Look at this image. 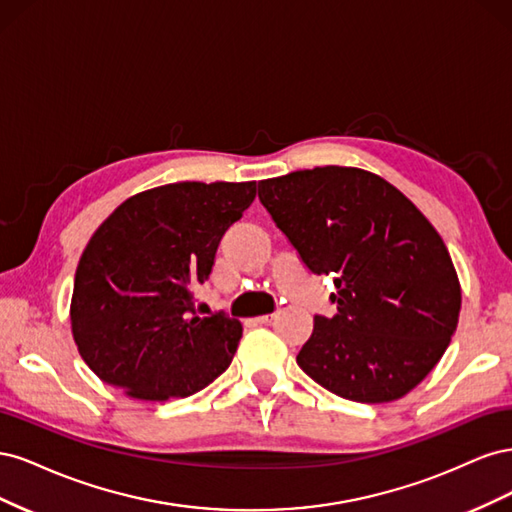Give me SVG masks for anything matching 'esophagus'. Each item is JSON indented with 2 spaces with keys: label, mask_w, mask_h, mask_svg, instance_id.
Segmentation results:
<instances>
[{
  "label": "esophagus",
  "mask_w": 512,
  "mask_h": 512,
  "mask_svg": "<svg viewBox=\"0 0 512 512\" xmlns=\"http://www.w3.org/2000/svg\"><path fill=\"white\" fill-rule=\"evenodd\" d=\"M273 316H275V314H265V316H258V318H256V322H258V324H269V322L273 320Z\"/></svg>",
  "instance_id": "obj_1"
}]
</instances>
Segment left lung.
<instances>
[{
    "instance_id": "obj_1",
    "label": "left lung",
    "mask_w": 512,
    "mask_h": 512,
    "mask_svg": "<svg viewBox=\"0 0 512 512\" xmlns=\"http://www.w3.org/2000/svg\"><path fill=\"white\" fill-rule=\"evenodd\" d=\"M258 198L307 269L337 288V314L314 318L299 367L361 404L410 393L459 322V277L438 230L395 185L352 166L265 179Z\"/></svg>"
}]
</instances>
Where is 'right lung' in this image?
Segmentation results:
<instances>
[{
  "label": "right lung",
  "mask_w": 512,
  "mask_h": 512,
  "mask_svg": "<svg viewBox=\"0 0 512 512\" xmlns=\"http://www.w3.org/2000/svg\"><path fill=\"white\" fill-rule=\"evenodd\" d=\"M256 181H181L130 196L89 239L74 275L72 337L106 384L141 401L188 397L228 369L243 335L224 314L200 318L194 286Z\"/></svg>",
  "instance_id": "right-lung-1"
}]
</instances>
